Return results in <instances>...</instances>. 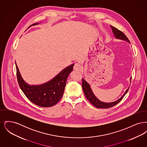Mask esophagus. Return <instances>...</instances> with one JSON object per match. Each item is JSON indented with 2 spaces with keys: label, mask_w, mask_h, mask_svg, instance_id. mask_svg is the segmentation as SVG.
<instances>
[{
  "label": "esophagus",
  "mask_w": 147,
  "mask_h": 147,
  "mask_svg": "<svg viewBox=\"0 0 147 147\" xmlns=\"http://www.w3.org/2000/svg\"><path fill=\"white\" fill-rule=\"evenodd\" d=\"M82 69V65L79 64V63H75L74 65V69L77 71H80Z\"/></svg>",
  "instance_id": "1"
}]
</instances>
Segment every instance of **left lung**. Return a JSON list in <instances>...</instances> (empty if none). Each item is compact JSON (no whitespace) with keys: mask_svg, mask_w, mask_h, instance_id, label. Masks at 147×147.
<instances>
[{"mask_svg":"<svg viewBox=\"0 0 147 147\" xmlns=\"http://www.w3.org/2000/svg\"><path fill=\"white\" fill-rule=\"evenodd\" d=\"M110 26L112 28V32L114 34V36H115V37L116 38L125 40L127 42L129 43V41L128 39V38L127 37V36L122 31H121L117 28H116L112 26ZM130 80H131V78ZM82 88H83V90L84 91L85 97L89 101V102L91 103L92 105H94L95 107L98 108V109H107V108L111 107L112 106L117 104L119 102H120L121 101V100L125 96V95L127 94V92H128V89H129V88L127 89L126 90V92H125V94L123 95V96L120 98H119V100H117V101H116L115 102H110V103H106V102H104L100 101L98 98L95 96V95L94 94L93 92L91 90L90 85L86 82V80L84 79V78H82Z\"/></svg>","mask_w":147,"mask_h":147,"instance_id":"left-lung-1","label":"left lung"}]
</instances>
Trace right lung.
Masks as SVG:
<instances>
[{
	"mask_svg": "<svg viewBox=\"0 0 147 147\" xmlns=\"http://www.w3.org/2000/svg\"><path fill=\"white\" fill-rule=\"evenodd\" d=\"M34 24L30 26L38 25ZM16 64V75L19 85L22 91L30 101L35 105L48 107L53 106L61 99L63 96L67 79L73 69L74 64H72L62 70L49 82L38 85H30L22 79Z\"/></svg>",
	"mask_w": 147,
	"mask_h": 147,
	"instance_id": "obj_1",
	"label": "right lung"
}]
</instances>
